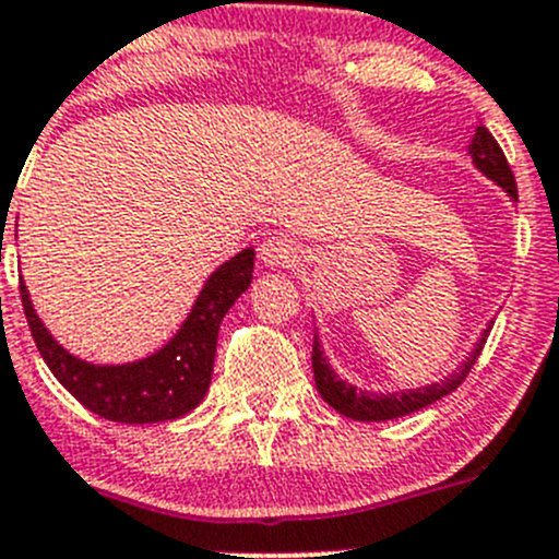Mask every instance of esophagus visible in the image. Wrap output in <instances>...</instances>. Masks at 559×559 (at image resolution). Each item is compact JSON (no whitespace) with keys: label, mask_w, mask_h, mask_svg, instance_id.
I'll return each mask as SVG.
<instances>
[{"label":"esophagus","mask_w":559,"mask_h":559,"mask_svg":"<svg viewBox=\"0 0 559 559\" xmlns=\"http://www.w3.org/2000/svg\"><path fill=\"white\" fill-rule=\"evenodd\" d=\"M259 259L264 267H292L300 259V248L286 237H270L259 245Z\"/></svg>","instance_id":"1"}]
</instances>
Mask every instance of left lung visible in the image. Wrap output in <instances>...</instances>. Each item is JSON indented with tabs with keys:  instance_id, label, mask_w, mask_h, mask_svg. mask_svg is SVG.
I'll return each mask as SVG.
<instances>
[{
	"instance_id": "1",
	"label": "left lung",
	"mask_w": 559,
	"mask_h": 559,
	"mask_svg": "<svg viewBox=\"0 0 559 559\" xmlns=\"http://www.w3.org/2000/svg\"><path fill=\"white\" fill-rule=\"evenodd\" d=\"M468 154H472V162L477 165L479 174H485L491 181H497L504 192H508L513 201H519V190H515V176L510 170L508 159H504L502 148L493 140V134L488 132L485 127H477L474 132L472 145H468ZM493 322L483 331V336L477 338L474 344V350L468 353L466 361L455 369L452 374H447L444 380H438V383L421 385V389H408V391H391V394H372V391L356 389L353 383L338 378L333 372L331 361L322 353L320 338L314 336V347H311V367H314V383L317 391H320V397L331 405L333 411H338L347 419L356 421H385V419H400V416H408L414 411L427 408V405L438 403L441 397L452 394L457 385L466 380V374L472 372L474 361L479 358V350H483L485 338L491 333Z\"/></svg>"
}]
</instances>
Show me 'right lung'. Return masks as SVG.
Instances as JSON below:
<instances>
[{
  "mask_svg": "<svg viewBox=\"0 0 559 559\" xmlns=\"http://www.w3.org/2000/svg\"><path fill=\"white\" fill-rule=\"evenodd\" d=\"M255 250H239L209 275L179 333L165 347L132 364H91L71 353L46 331L21 281V306L27 314L38 353L57 380L87 411L123 425H151L190 414L212 383L217 331L223 317L253 278Z\"/></svg>",
  "mask_w": 559,
  "mask_h": 559,
  "instance_id": "1",
  "label": "right lung"
}]
</instances>
